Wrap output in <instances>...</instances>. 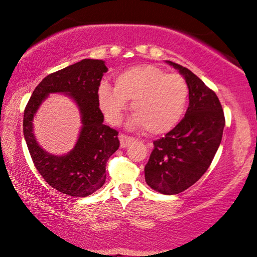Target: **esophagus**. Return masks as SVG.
Here are the masks:
<instances>
[{
	"instance_id": "34e87169",
	"label": "esophagus",
	"mask_w": 257,
	"mask_h": 257,
	"mask_svg": "<svg viewBox=\"0 0 257 257\" xmlns=\"http://www.w3.org/2000/svg\"><path fill=\"white\" fill-rule=\"evenodd\" d=\"M119 140H120V147L121 148H125V147H127L128 145L131 144L133 140H135V138L131 137V136L124 135V133H120V135H119Z\"/></svg>"
}]
</instances>
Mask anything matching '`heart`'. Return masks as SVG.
Segmentation results:
<instances>
[{"label": "heart", "mask_w": 257, "mask_h": 257, "mask_svg": "<svg viewBox=\"0 0 257 257\" xmlns=\"http://www.w3.org/2000/svg\"><path fill=\"white\" fill-rule=\"evenodd\" d=\"M189 87L181 74L167 73L155 65L125 69L114 80V88L102 83L98 103L107 121L121 120L127 101L136 114L132 122L145 126L151 135H163L176 126L187 110Z\"/></svg>", "instance_id": "obj_1"}]
</instances>
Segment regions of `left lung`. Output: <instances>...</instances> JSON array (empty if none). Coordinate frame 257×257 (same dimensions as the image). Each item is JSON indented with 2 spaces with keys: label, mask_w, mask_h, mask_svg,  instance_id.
<instances>
[{
  "label": "left lung",
  "mask_w": 257,
  "mask_h": 257,
  "mask_svg": "<svg viewBox=\"0 0 257 257\" xmlns=\"http://www.w3.org/2000/svg\"><path fill=\"white\" fill-rule=\"evenodd\" d=\"M168 64L187 81L189 106L183 119L153 143L145 180L156 191L177 195L195 184L210 167L221 143L225 116L218 96L198 76L183 66Z\"/></svg>",
  "instance_id": "obj_1"
}]
</instances>
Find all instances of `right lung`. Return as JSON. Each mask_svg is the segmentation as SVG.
Segmentation results:
<instances>
[{
    "label": "right lung",
    "mask_w": 257,
    "mask_h": 257,
    "mask_svg": "<svg viewBox=\"0 0 257 257\" xmlns=\"http://www.w3.org/2000/svg\"><path fill=\"white\" fill-rule=\"evenodd\" d=\"M107 67L103 60L83 59L44 77L24 110L23 132L35 167L52 188L72 197H87L105 183L106 162L119 147L118 131L103 124L98 88ZM52 92L70 94L80 107L83 128L73 151L62 157L44 151L32 133L35 111Z\"/></svg>",
    "instance_id": "1"
}]
</instances>
